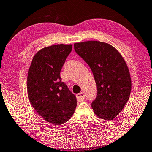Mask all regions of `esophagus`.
<instances>
[{"mask_svg": "<svg viewBox=\"0 0 152 152\" xmlns=\"http://www.w3.org/2000/svg\"><path fill=\"white\" fill-rule=\"evenodd\" d=\"M76 98H77V100H78V101H79V102L83 101L84 100V98H85L84 94L82 93V92H80V93H79V94H76Z\"/></svg>", "mask_w": 152, "mask_h": 152, "instance_id": "obj_1", "label": "esophagus"}]
</instances>
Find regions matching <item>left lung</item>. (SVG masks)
Masks as SVG:
<instances>
[{
    "label": "left lung",
    "instance_id": "1",
    "mask_svg": "<svg viewBox=\"0 0 152 152\" xmlns=\"http://www.w3.org/2000/svg\"><path fill=\"white\" fill-rule=\"evenodd\" d=\"M74 46L90 66L97 86V96L92 102L94 112L102 119H114L125 106L131 92L130 74L125 60L107 43L86 41Z\"/></svg>",
    "mask_w": 152,
    "mask_h": 152
}]
</instances>
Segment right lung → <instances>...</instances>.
Wrapping results in <instances>:
<instances>
[{"label": "right lung", "mask_w": 152, "mask_h": 152, "mask_svg": "<svg viewBox=\"0 0 152 152\" xmlns=\"http://www.w3.org/2000/svg\"><path fill=\"white\" fill-rule=\"evenodd\" d=\"M72 49V45L63 44L41 49L33 58L27 77L30 104L38 114L54 125L70 120L77 105L75 95L60 77Z\"/></svg>", "instance_id": "right-lung-1"}]
</instances>
